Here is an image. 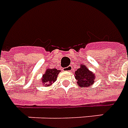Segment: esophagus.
Wrapping results in <instances>:
<instances>
[{"mask_svg": "<svg viewBox=\"0 0 128 128\" xmlns=\"http://www.w3.org/2000/svg\"><path fill=\"white\" fill-rule=\"evenodd\" d=\"M72 70V66H68V67H67L66 68H64V70H65V71H71Z\"/></svg>", "mask_w": 128, "mask_h": 128, "instance_id": "obj_1", "label": "esophagus"}]
</instances>
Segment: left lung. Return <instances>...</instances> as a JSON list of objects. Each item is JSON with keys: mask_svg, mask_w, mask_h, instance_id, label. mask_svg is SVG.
Instances as JSON below:
<instances>
[{"mask_svg": "<svg viewBox=\"0 0 128 128\" xmlns=\"http://www.w3.org/2000/svg\"><path fill=\"white\" fill-rule=\"evenodd\" d=\"M74 77L77 80V84L80 88L90 87L95 82L96 75L92 72L89 70L86 65H80V68L75 72Z\"/></svg>", "mask_w": 128, "mask_h": 128, "instance_id": "obj_1", "label": "left lung"}]
</instances>
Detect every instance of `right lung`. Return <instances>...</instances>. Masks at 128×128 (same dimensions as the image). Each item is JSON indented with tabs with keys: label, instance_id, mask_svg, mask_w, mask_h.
Returning a JSON list of instances; mask_svg holds the SVG:
<instances>
[{
	"label": "right lung",
	"instance_id": "1",
	"mask_svg": "<svg viewBox=\"0 0 128 128\" xmlns=\"http://www.w3.org/2000/svg\"><path fill=\"white\" fill-rule=\"evenodd\" d=\"M60 72V70H57V69L48 68L45 72L40 78V82L44 87H48L51 86L56 80L58 74Z\"/></svg>",
	"mask_w": 128,
	"mask_h": 128
}]
</instances>
